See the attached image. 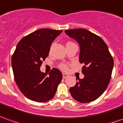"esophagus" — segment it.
Returning a JSON list of instances; mask_svg holds the SVG:
<instances>
[{
  "mask_svg": "<svg viewBox=\"0 0 123 123\" xmlns=\"http://www.w3.org/2000/svg\"><path fill=\"white\" fill-rule=\"evenodd\" d=\"M68 75L67 74H65V73L62 74V77H63V79H65V78H67V77H68Z\"/></svg>",
  "mask_w": 123,
  "mask_h": 123,
  "instance_id": "esophagus-1",
  "label": "esophagus"
}]
</instances>
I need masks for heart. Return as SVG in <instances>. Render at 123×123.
Here are the masks:
<instances>
[{
	"label": "heart",
	"instance_id": "1",
	"mask_svg": "<svg viewBox=\"0 0 123 123\" xmlns=\"http://www.w3.org/2000/svg\"><path fill=\"white\" fill-rule=\"evenodd\" d=\"M69 43H70V42H69ZM60 68L62 70H64V71H66V70H68V67L67 64H62L60 65Z\"/></svg>",
	"mask_w": 123,
	"mask_h": 123
}]
</instances>
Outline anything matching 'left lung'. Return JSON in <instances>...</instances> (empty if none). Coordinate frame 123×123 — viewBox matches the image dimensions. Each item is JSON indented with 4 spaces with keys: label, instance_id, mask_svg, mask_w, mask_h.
I'll return each instance as SVG.
<instances>
[{
    "label": "left lung",
    "instance_id": "left-lung-1",
    "mask_svg": "<svg viewBox=\"0 0 123 123\" xmlns=\"http://www.w3.org/2000/svg\"><path fill=\"white\" fill-rule=\"evenodd\" d=\"M65 33L80 46L79 61L83 64L82 79L77 78L69 91L73 98L86 103L97 99L106 90L111 78L113 59L108 47L97 35L86 29L66 30Z\"/></svg>",
    "mask_w": 123,
    "mask_h": 123
}]
</instances>
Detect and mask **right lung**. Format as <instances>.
Wrapping results in <instances>:
<instances>
[{"mask_svg":"<svg viewBox=\"0 0 123 123\" xmlns=\"http://www.w3.org/2000/svg\"><path fill=\"white\" fill-rule=\"evenodd\" d=\"M62 31L37 30L23 37L12 57L14 77L20 91L26 97L38 103L52 99L61 82L62 74L55 68L49 75L40 70L43 61L49 56L53 41Z\"/></svg>","mask_w":123,"mask_h":123,"instance_id":"right-lung-1","label":"right lung"}]
</instances>
